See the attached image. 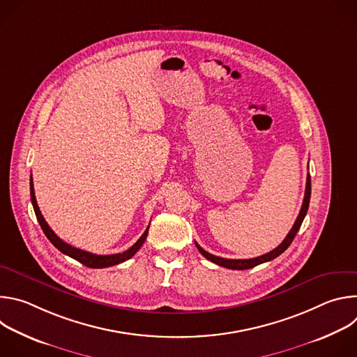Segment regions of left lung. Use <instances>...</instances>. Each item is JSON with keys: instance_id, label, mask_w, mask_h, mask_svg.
I'll return each mask as SVG.
<instances>
[{"instance_id": "left-lung-1", "label": "left lung", "mask_w": 357, "mask_h": 357, "mask_svg": "<svg viewBox=\"0 0 357 357\" xmlns=\"http://www.w3.org/2000/svg\"><path fill=\"white\" fill-rule=\"evenodd\" d=\"M310 200H311V175H310V172H308V176H307V188H305V196H303V202H302V208H301V211H299V215H298V218H296V220H295L292 229L289 230V233L287 234V237L284 238V241H282L278 247H275L273 251H270V252H267V254H263V256H260V257L248 259V260L222 259V257L213 256V254H211V252L203 250L196 241H195V244H196L197 250L200 251V254H202L203 257H206L209 261H212V263H215V264H218V266H220V267H226V268H230V270H248V268H252V267H256V266H259V264L271 261V260L277 259V257L280 256V254H282V252L289 247V244L292 243L294 237L296 236V233H298V230H299V227H301V225H302V222H303L305 215H307V212H308Z\"/></svg>"}]
</instances>
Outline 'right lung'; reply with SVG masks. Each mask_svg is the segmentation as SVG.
I'll return each mask as SVG.
<instances>
[{"mask_svg": "<svg viewBox=\"0 0 357 357\" xmlns=\"http://www.w3.org/2000/svg\"><path fill=\"white\" fill-rule=\"evenodd\" d=\"M29 189H31V202H32V206H33V211H35V215H36V219L45 233V236L49 238V241L52 243L59 251H62L63 254H66V256L75 259L76 261L82 263L83 266L86 267H90V268H106V267H112V266H116V264H120L126 260H130L134 254L141 248V245L144 244L146 236H148V229L149 226L146 227V230L144 231V234L137 240V243L134 245H131L128 250H126L124 252H119V254H109V256H98V254H93V252H89V251H84V250H80V248H76L68 243H65L61 237H58L55 234V231L49 227V225L46 223V220L43 219L40 211H39V206L36 203V197H35V190H33V182H32V175H31V182H29Z\"/></svg>", "mask_w": 357, "mask_h": 357, "instance_id": "add662e5", "label": "right lung"}]
</instances>
